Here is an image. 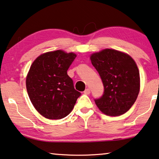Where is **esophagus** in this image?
I'll list each match as a JSON object with an SVG mask.
<instances>
[{
	"label": "esophagus",
	"mask_w": 159,
	"mask_h": 159,
	"mask_svg": "<svg viewBox=\"0 0 159 159\" xmlns=\"http://www.w3.org/2000/svg\"><path fill=\"white\" fill-rule=\"evenodd\" d=\"M84 93L85 94H86V95H89V94H90V93H91V91H90L89 89H86L84 91Z\"/></svg>",
	"instance_id": "esophagus-1"
}]
</instances>
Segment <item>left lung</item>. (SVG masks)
<instances>
[{
    "label": "left lung",
    "mask_w": 159,
    "mask_h": 159,
    "mask_svg": "<svg viewBox=\"0 0 159 159\" xmlns=\"http://www.w3.org/2000/svg\"><path fill=\"white\" fill-rule=\"evenodd\" d=\"M91 60L104 87L103 96L94 99L96 106L112 116L127 112L140 90V75L134 59L116 50L104 49L92 54Z\"/></svg>",
    "instance_id": "obj_1"
}]
</instances>
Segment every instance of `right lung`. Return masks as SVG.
I'll use <instances>...</instances> for the list:
<instances>
[{"label": "right lung", "mask_w": 159, "mask_h": 159, "mask_svg": "<svg viewBox=\"0 0 159 159\" xmlns=\"http://www.w3.org/2000/svg\"><path fill=\"white\" fill-rule=\"evenodd\" d=\"M75 57V53L58 50L42 54L30 66L26 78L28 94L35 109L45 118L67 116L81 94L67 74Z\"/></svg>", "instance_id": "add662e5"}]
</instances>
